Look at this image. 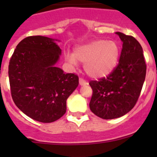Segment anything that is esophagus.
Returning <instances> with one entry per match:
<instances>
[{"mask_svg": "<svg viewBox=\"0 0 157 157\" xmlns=\"http://www.w3.org/2000/svg\"><path fill=\"white\" fill-rule=\"evenodd\" d=\"M79 83H80V85H81V86L87 84V82H86V80L83 78H80V80H79Z\"/></svg>", "mask_w": 157, "mask_h": 157, "instance_id": "34e87169", "label": "esophagus"}]
</instances>
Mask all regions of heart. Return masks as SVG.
Listing matches in <instances>:
<instances>
[{
	"label": "heart",
	"mask_w": 157,
	"mask_h": 157,
	"mask_svg": "<svg viewBox=\"0 0 157 157\" xmlns=\"http://www.w3.org/2000/svg\"><path fill=\"white\" fill-rule=\"evenodd\" d=\"M120 55L119 45L115 41L94 40L79 46L74 55H67L71 64L77 61L84 64V70L92 78L99 79L109 75L115 68Z\"/></svg>",
	"instance_id": "heart-1"
}]
</instances>
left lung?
<instances>
[{
    "mask_svg": "<svg viewBox=\"0 0 157 157\" xmlns=\"http://www.w3.org/2000/svg\"><path fill=\"white\" fill-rule=\"evenodd\" d=\"M123 42L119 62L114 71L99 80H91L90 108L103 119L119 118L134 107L145 80L147 65L143 49L131 36L117 32Z\"/></svg>",
    "mask_w": 157,
    "mask_h": 157,
    "instance_id": "obj_1",
    "label": "left lung"
}]
</instances>
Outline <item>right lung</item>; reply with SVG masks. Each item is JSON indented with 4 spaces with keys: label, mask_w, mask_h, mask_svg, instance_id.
<instances>
[{
    "label": "right lung",
    "mask_w": 157,
    "mask_h": 157,
    "mask_svg": "<svg viewBox=\"0 0 157 157\" xmlns=\"http://www.w3.org/2000/svg\"><path fill=\"white\" fill-rule=\"evenodd\" d=\"M61 50L54 39L28 36L11 56L8 67L15 105L36 121L51 123L65 114L66 101L79 84L78 76L55 67Z\"/></svg>",
    "instance_id": "add662e5"
}]
</instances>
